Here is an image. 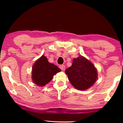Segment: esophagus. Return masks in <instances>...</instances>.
Instances as JSON below:
<instances>
[{
    "label": "esophagus",
    "instance_id": "34e87169",
    "mask_svg": "<svg viewBox=\"0 0 123 123\" xmlns=\"http://www.w3.org/2000/svg\"><path fill=\"white\" fill-rule=\"evenodd\" d=\"M59 68L61 69L62 70H64L65 69V67L64 65H60L59 66Z\"/></svg>",
    "mask_w": 123,
    "mask_h": 123
}]
</instances>
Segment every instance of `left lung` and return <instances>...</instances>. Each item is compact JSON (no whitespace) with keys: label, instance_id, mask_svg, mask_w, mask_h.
<instances>
[{"label":"left lung","instance_id":"8db88e82","mask_svg":"<svg viewBox=\"0 0 123 123\" xmlns=\"http://www.w3.org/2000/svg\"><path fill=\"white\" fill-rule=\"evenodd\" d=\"M65 73L72 86L80 91L90 88L97 78L96 68L82 56L74 59L72 66L65 70Z\"/></svg>","mask_w":123,"mask_h":123}]
</instances>
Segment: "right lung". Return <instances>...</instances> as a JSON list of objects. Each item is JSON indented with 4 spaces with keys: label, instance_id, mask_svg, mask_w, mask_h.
I'll list each match as a JSON object with an SVG mask.
<instances>
[{
    "label": "right lung",
    "instance_id": "obj_1",
    "mask_svg": "<svg viewBox=\"0 0 123 123\" xmlns=\"http://www.w3.org/2000/svg\"><path fill=\"white\" fill-rule=\"evenodd\" d=\"M60 69L48 62L46 57L42 55L35 62L32 70V80L38 86H44L53 78Z\"/></svg>",
    "mask_w": 123,
    "mask_h": 123
}]
</instances>
